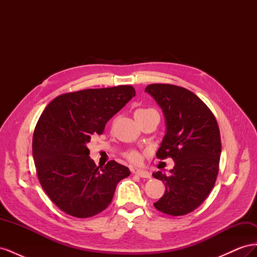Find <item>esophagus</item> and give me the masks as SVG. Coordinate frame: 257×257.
<instances>
[{
    "mask_svg": "<svg viewBox=\"0 0 257 257\" xmlns=\"http://www.w3.org/2000/svg\"><path fill=\"white\" fill-rule=\"evenodd\" d=\"M137 176H139V177H142V178H147V179H149V178H151V174L149 173V172H147V170H144V169H137L136 172H134Z\"/></svg>",
    "mask_w": 257,
    "mask_h": 257,
    "instance_id": "34e87169",
    "label": "esophagus"
}]
</instances>
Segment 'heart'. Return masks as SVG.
<instances>
[{
	"mask_svg": "<svg viewBox=\"0 0 257 257\" xmlns=\"http://www.w3.org/2000/svg\"><path fill=\"white\" fill-rule=\"evenodd\" d=\"M152 109H138L136 112H144V111H149ZM126 158L132 162V163H138L141 161V155H139L138 152L136 151H131L126 154Z\"/></svg>",
	"mask_w": 257,
	"mask_h": 257,
	"instance_id": "1",
	"label": "heart"
}]
</instances>
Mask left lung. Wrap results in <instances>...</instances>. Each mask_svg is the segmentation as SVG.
I'll list each match as a JSON object with an SVG mask.
<instances>
[{
    "mask_svg": "<svg viewBox=\"0 0 257 257\" xmlns=\"http://www.w3.org/2000/svg\"><path fill=\"white\" fill-rule=\"evenodd\" d=\"M145 92L164 114L166 132L157 152L172 158L170 175L153 173L165 193L154 207L169 215H183L196 209L211 192L219 173L221 137L215 116L193 92L173 84L153 83Z\"/></svg>",
    "mask_w": 257,
    "mask_h": 257,
    "instance_id": "1",
    "label": "left lung"
}]
</instances>
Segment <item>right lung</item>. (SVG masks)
I'll use <instances>...</instances> for the list:
<instances>
[{"mask_svg":"<svg viewBox=\"0 0 257 257\" xmlns=\"http://www.w3.org/2000/svg\"><path fill=\"white\" fill-rule=\"evenodd\" d=\"M135 96L132 85L88 89L54 98L33 135V159L44 191L62 211L93 216L111 203L130 169L114 161L96 166L87 144Z\"/></svg>","mask_w":257,"mask_h":257,"instance_id":"add662e5","label":"right lung"}]
</instances>
